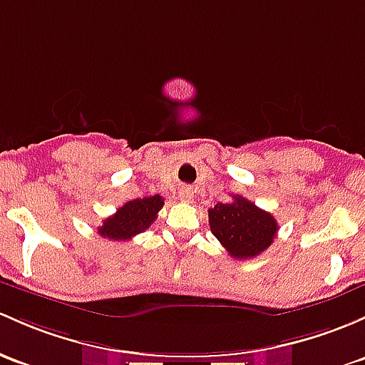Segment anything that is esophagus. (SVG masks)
I'll return each instance as SVG.
<instances>
[{"instance_id": "1", "label": "esophagus", "mask_w": 365, "mask_h": 365, "mask_svg": "<svg viewBox=\"0 0 365 365\" xmlns=\"http://www.w3.org/2000/svg\"><path fill=\"white\" fill-rule=\"evenodd\" d=\"M178 197L182 199V201H185V202H190L194 199V192L192 190L189 189V187H185V189H182L178 192Z\"/></svg>"}]
</instances>
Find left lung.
I'll use <instances>...</instances> for the list:
<instances>
[{
  "instance_id": "obj_1",
  "label": "left lung",
  "mask_w": 365,
  "mask_h": 365,
  "mask_svg": "<svg viewBox=\"0 0 365 365\" xmlns=\"http://www.w3.org/2000/svg\"><path fill=\"white\" fill-rule=\"evenodd\" d=\"M210 229L234 259H253L271 247L278 224L243 195H232L231 202H217L208 210Z\"/></svg>"
}]
</instances>
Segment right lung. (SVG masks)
<instances>
[{"instance_id":"add662e5","label":"right lung","mask_w":365,"mask_h":365,"mask_svg":"<svg viewBox=\"0 0 365 365\" xmlns=\"http://www.w3.org/2000/svg\"><path fill=\"white\" fill-rule=\"evenodd\" d=\"M163 206L164 199L159 194L128 201L117 210V213L103 220L101 227H98L99 236L113 241L131 240L150 227Z\"/></svg>"}]
</instances>
